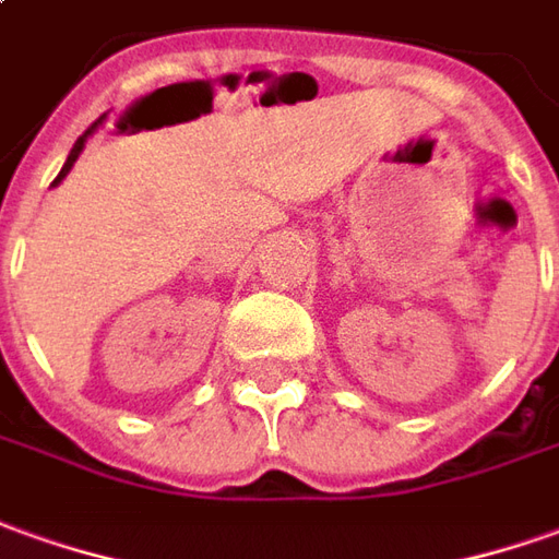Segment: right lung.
I'll return each mask as SVG.
<instances>
[{
	"instance_id": "add662e5",
	"label": "right lung",
	"mask_w": 559,
	"mask_h": 559,
	"mask_svg": "<svg viewBox=\"0 0 559 559\" xmlns=\"http://www.w3.org/2000/svg\"><path fill=\"white\" fill-rule=\"evenodd\" d=\"M103 121H106V115H103V118H99V121H94V124L87 127V130H84V133H81L79 140H75V145H72V152H69V157H67V164H63V169H60V176H57V179H53V185H57V182H63V179H67V173H69V169H72V164H75V160H79L81 148H84V142H87V136H91V133H94L96 127L103 124Z\"/></svg>"
}]
</instances>
